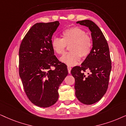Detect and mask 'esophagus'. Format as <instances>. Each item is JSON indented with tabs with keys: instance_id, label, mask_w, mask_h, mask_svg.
<instances>
[{
	"instance_id": "esophagus-1",
	"label": "esophagus",
	"mask_w": 126,
	"mask_h": 126,
	"mask_svg": "<svg viewBox=\"0 0 126 126\" xmlns=\"http://www.w3.org/2000/svg\"><path fill=\"white\" fill-rule=\"evenodd\" d=\"M67 70H68V73H70L71 70V67L70 66H67Z\"/></svg>"
}]
</instances>
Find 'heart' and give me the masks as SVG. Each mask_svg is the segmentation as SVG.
<instances>
[{
  "mask_svg": "<svg viewBox=\"0 0 126 126\" xmlns=\"http://www.w3.org/2000/svg\"><path fill=\"white\" fill-rule=\"evenodd\" d=\"M70 52L64 54L60 60L68 65L74 66L82 59H86L91 52L93 41L87 32L79 27L67 28L62 32V38L55 37L52 39V49L58 55L64 53L67 46Z\"/></svg>",
  "mask_w": 126,
  "mask_h": 126,
  "instance_id": "1",
  "label": "heart"
}]
</instances>
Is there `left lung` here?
Wrapping results in <instances>:
<instances>
[{
	"mask_svg": "<svg viewBox=\"0 0 126 126\" xmlns=\"http://www.w3.org/2000/svg\"><path fill=\"white\" fill-rule=\"evenodd\" d=\"M77 23L89 28L93 46L81 66L74 67L71 73L75 79L77 98L84 104L92 105L99 101L108 90L112 68L109 48L101 30L93 21L85 20Z\"/></svg>",
	"mask_w": 126,
	"mask_h": 126,
	"instance_id": "obj_1",
	"label": "left lung"
}]
</instances>
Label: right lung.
I'll return each mask as SVG.
<instances>
[{"instance_id":"1","label":"right lung","mask_w":126,"mask_h":126,"mask_svg":"<svg viewBox=\"0 0 126 126\" xmlns=\"http://www.w3.org/2000/svg\"><path fill=\"white\" fill-rule=\"evenodd\" d=\"M59 24L56 21L34 24L19 49V75L25 94L41 108L56 102L59 87L68 74L67 66L54 55L51 46L52 36Z\"/></svg>"}]
</instances>
